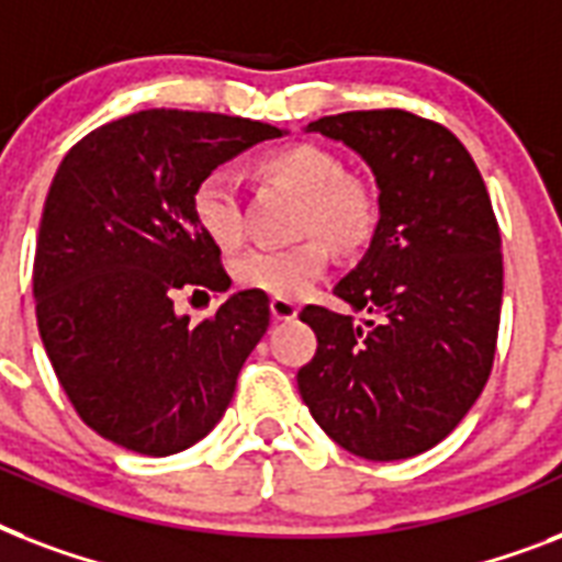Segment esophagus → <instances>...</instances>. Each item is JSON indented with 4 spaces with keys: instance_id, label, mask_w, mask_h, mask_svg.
Returning a JSON list of instances; mask_svg holds the SVG:
<instances>
[{
    "instance_id": "obj_1",
    "label": "esophagus",
    "mask_w": 562,
    "mask_h": 562,
    "mask_svg": "<svg viewBox=\"0 0 562 562\" xmlns=\"http://www.w3.org/2000/svg\"><path fill=\"white\" fill-rule=\"evenodd\" d=\"M300 315L297 303L285 297H271V317L273 321H294Z\"/></svg>"
}]
</instances>
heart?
Wrapping results in <instances>:
<instances>
[{
	"label": "heart",
	"instance_id": "heart-1",
	"mask_svg": "<svg viewBox=\"0 0 562 562\" xmlns=\"http://www.w3.org/2000/svg\"><path fill=\"white\" fill-rule=\"evenodd\" d=\"M265 180L285 183L303 194L300 233H317L338 247H359L373 227V201L359 180L344 175L341 160L321 145H285L259 160ZM192 212L203 236L218 247L241 245L245 210L236 183L224 171H212L194 187ZM329 265V247L306 238L294 247H256L236 262V280L245 289L273 297H303Z\"/></svg>",
	"mask_w": 562,
	"mask_h": 562
}]
</instances>
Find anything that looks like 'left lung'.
<instances>
[{
  "mask_svg": "<svg viewBox=\"0 0 562 562\" xmlns=\"http://www.w3.org/2000/svg\"><path fill=\"white\" fill-rule=\"evenodd\" d=\"M368 162L379 221L364 259L335 285L352 324L324 306L297 387L335 443L368 461H402L452 431L484 391L502 315V236L479 166L461 139L405 110H356L308 122Z\"/></svg>",
  "mask_w": 562,
  "mask_h": 562,
  "instance_id": "1",
  "label": "left lung"
}]
</instances>
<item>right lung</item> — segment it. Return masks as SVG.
I'll use <instances>...</instances> for the list:
<instances>
[{
    "label": "right lung",
    "instance_id": "add662e5",
    "mask_svg": "<svg viewBox=\"0 0 562 562\" xmlns=\"http://www.w3.org/2000/svg\"><path fill=\"white\" fill-rule=\"evenodd\" d=\"M250 119L139 110L87 134L48 189L34 256L46 356L78 417L104 440L166 458L215 428L271 321L268 294H229L201 324L183 289L227 291L192 192L221 162L277 139Z\"/></svg>",
    "mask_w": 562,
    "mask_h": 562
}]
</instances>
